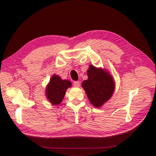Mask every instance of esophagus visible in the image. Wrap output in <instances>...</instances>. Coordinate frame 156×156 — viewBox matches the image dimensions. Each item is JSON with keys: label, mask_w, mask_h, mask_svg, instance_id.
Returning <instances> with one entry per match:
<instances>
[{"label": "esophagus", "mask_w": 156, "mask_h": 156, "mask_svg": "<svg viewBox=\"0 0 156 156\" xmlns=\"http://www.w3.org/2000/svg\"><path fill=\"white\" fill-rule=\"evenodd\" d=\"M74 86L75 87H80V82H79L78 81L74 82Z\"/></svg>", "instance_id": "esophagus-1"}]
</instances>
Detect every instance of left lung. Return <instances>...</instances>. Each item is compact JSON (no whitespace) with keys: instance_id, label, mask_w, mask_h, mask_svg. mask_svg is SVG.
Wrapping results in <instances>:
<instances>
[{"instance_id":"1","label":"left lung","mask_w":156,"mask_h":156,"mask_svg":"<svg viewBox=\"0 0 156 156\" xmlns=\"http://www.w3.org/2000/svg\"><path fill=\"white\" fill-rule=\"evenodd\" d=\"M87 75L88 78L82 82V87L90 103L95 107H101L114 93V79L105 68L94 67L91 64L87 70Z\"/></svg>"}]
</instances>
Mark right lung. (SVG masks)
Instances as JSON below:
<instances>
[{"mask_svg":"<svg viewBox=\"0 0 156 156\" xmlns=\"http://www.w3.org/2000/svg\"><path fill=\"white\" fill-rule=\"evenodd\" d=\"M72 87V82L68 80H62L60 76L53 75L46 86V98L53 105H58L62 102L66 90Z\"/></svg>","mask_w":156,"mask_h":156,"instance_id":"obj_1","label":"right lung"}]
</instances>
